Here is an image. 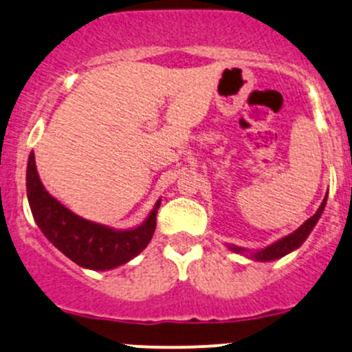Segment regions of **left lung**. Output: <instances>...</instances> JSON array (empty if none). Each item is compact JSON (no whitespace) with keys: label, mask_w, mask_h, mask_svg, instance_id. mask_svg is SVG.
<instances>
[{"label":"left lung","mask_w":352,"mask_h":352,"mask_svg":"<svg viewBox=\"0 0 352 352\" xmlns=\"http://www.w3.org/2000/svg\"><path fill=\"white\" fill-rule=\"evenodd\" d=\"M325 201H327V197L324 198V201H322V205L318 206L317 213H315L314 217H310L309 220H307L305 223H303L300 229H296L293 234L286 235V237L281 239V241L274 242V244L267 245L266 249H263V251L259 252H254L252 257L257 261H273V259H280V257H283L288 254V252L295 251L296 248H300V245L305 242V239L309 237V234L311 232V229L315 227V223H317V220L320 219L322 212H324V206H325ZM232 251L235 252H241L242 249L241 248H232Z\"/></svg>","instance_id":"left-lung-1"}]
</instances>
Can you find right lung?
<instances>
[{
  "label": "right lung",
  "mask_w": 352,
  "mask_h": 352,
  "mask_svg": "<svg viewBox=\"0 0 352 352\" xmlns=\"http://www.w3.org/2000/svg\"><path fill=\"white\" fill-rule=\"evenodd\" d=\"M27 195L32 213L47 239L76 264L89 270H111L135 257L151 242L155 230V203L149 219L132 230H113L74 215L50 197L35 166L34 152L28 157Z\"/></svg>",
  "instance_id": "right-lung-1"
}]
</instances>
